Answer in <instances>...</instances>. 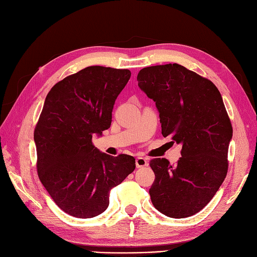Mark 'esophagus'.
Returning <instances> with one entry per match:
<instances>
[{"label":"esophagus","mask_w":257,"mask_h":257,"mask_svg":"<svg viewBox=\"0 0 257 257\" xmlns=\"http://www.w3.org/2000/svg\"><path fill=\"white\" fill-rule=\"evenodd\" d=\"M148 165V161L145 159V158H142V157H138L136 159V166L137 168H141V167H145Z\"/></svg>","instance_id":"1"}]
</instances>
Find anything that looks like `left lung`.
<instances>
[{
    "label": "left lung",
    "mask_w": 257,
    "mask_h": 257,
    "mask_svg": "<svg viewBox=\"0 0 257 257\" xmlns=\"http://www.w3.org/2000/svg\"><path fill=\"white\" fill-rule=\"evenodd\" d=\"M138 87L155 102L162 135L181 144L173 166L153 159L149 190L155 209L175 219L199 212L223 183L228 169L232 127L220 91L207 78L177 63L145 67Z\"/></svg>",
    "instance_id": "1"
}]
</instances>
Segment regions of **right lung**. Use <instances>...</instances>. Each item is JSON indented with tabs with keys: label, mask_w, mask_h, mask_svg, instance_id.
I'll return each mask as SVG.
<instances>
[{
	"label": "right lung",
	"mask_w": 257,
	"mask_h": 257,
	"mask_svg": "<svg viewBox=\"0 0 257 257\" xmlns=\"http://www.w3.org/2000/svg\"><path fill=\"white\" fill-rule=\"evenodd\" d=\"M128 69L89 66L67 76L46 96L34 130L37 174L67 214L89 219L109 205V192L136 167L135 159L99 152L92 144L111 124L116 97Z\"/></svg>",
	"instance_id": "right-lung-1"
}]
</instances>
